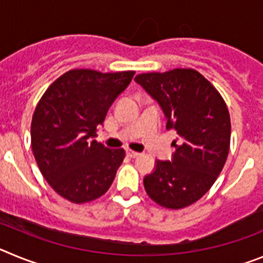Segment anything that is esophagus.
<instances>
[{"label":"esophagus","mask_w":263,"mask_h":263,"mask_svg":"<svg viewBox=\"0 0 263 263\" xmlns=\"http://www.w3.org/2000/svg\"><path fill=\"white\" fill-rule=\"evenodd\" d=\"M126 155H127V157H129V158H137V157H139V153L132 152V150H127Z\"/></svg>","instance_id":"esophagus-1"}]
</instances>
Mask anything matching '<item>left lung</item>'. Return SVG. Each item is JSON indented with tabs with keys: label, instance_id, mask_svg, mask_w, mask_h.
I'll return each mask as SVG.
<instances>
[{
	"label": "left lung",
	"instance_id": "8db88e82",
	"mask_svg": "<svg viewBox=\"0 0 263 263\" xmlns=\"http://www.w3.org/2000/svg\"><path fill=\"white\" fill-rule=\"evenodd\" d=\"M134 80L160 106L167 129L176 132L171 159H157L143 178L146 192L170 210L191 205L212 187L227 160L231 118L225 101L195 69L141 73Z\"/></svg>",
	"mask_w": 263,
	"mask_h": 263
}]
</instances>
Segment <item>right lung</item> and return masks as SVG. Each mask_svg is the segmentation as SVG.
<instances>
[{
	"instance_id": "1",
	"label": "right lung",
	"mask_w": 263,
	"mask_h": 263,
	"mask_svg": "<svg viewBox=\"0 0 263 263\" xmlns=\"http://www.w3.org/2000/svg\"><path fill=\"white\" fill-rule=\"evenodd\" d=\"M134 73L72 69L53 81L36 105L32 153L43 178L67 200H95L115 180L125 150H110L93 138Z\"/></svg>"
}]
</instances>
